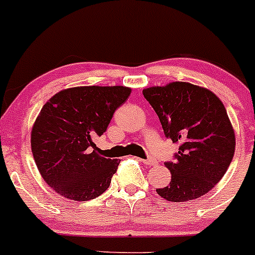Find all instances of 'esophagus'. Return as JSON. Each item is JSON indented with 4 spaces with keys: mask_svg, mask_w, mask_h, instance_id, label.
Segmentation results:
<instances>
[{
    "mask_svg": "<svg viewBox=\"0 0 255 255\" xmlns=\"http://www.w3.org/2000/svg\"><path fill=\"white\" fill-rule=\"evenodd\" d=\"M142 160L143 163H144V164H147V165H155L157 164V160L154 159V158H152V157H148L147 159H140Z\"/></svg>",
    "mask_w": 255,
    "mask_h": 255,
    "instance_id": "1",
    "label": "esophagus"
}]
</instances>
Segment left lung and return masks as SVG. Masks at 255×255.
Listing matches in <instances>:
<instances>
[{
    "instance_id": "1",
    "label": "left lung",
    "mask_w": 255,
    "mask_h": 255,
    "mask_svg": "<svg viewBox=\"0 0 255 255\" xmlns=\"http://www.w3.org/2000/svg\"><path fill=\"white\" fill-rule=\"evenodd\" d=\"M167 138L179 143L174 162H165L172 179L157 189L169 202L199 198L222 179L233 159L236 134L222 101L209 90L172 82L143 90Z\"/></svg>"
}]
</instances>
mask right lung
<instances>
[{"label": "right lung", "mask_w": 255, "mask_h": 255, "mask_svg": "<svg viewBox=\"0 0 255 255\" xmlns=\"http://www.w3.org/2000/svg\"><path fill=\"white\" fill-rule=\"evenodd\" d=\"M129 95L123 86H83L56 93L42 107L31 132L32 154L57 193L90 201L110 187L120 160L100 155L95 139Z\"/></svg>", "instance_id": "add662e5"}]
</instances>
